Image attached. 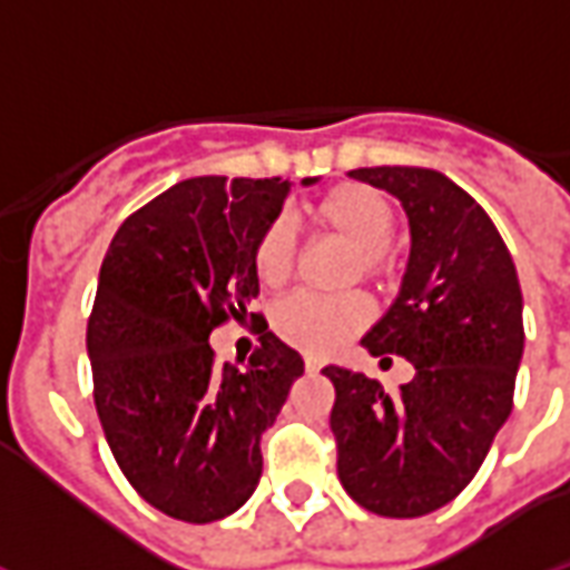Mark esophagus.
<instances>
[{
	"instance_id": "esophagus-1",
	"label": "esophagus",
	"mask_w": 570,
	"mask_h": 570,
	"mask_svg": "<svg viewBox=\"0 0 570 570\" xmlns=\"http://www.w3.org/2000/svg\"><path fill=\"white\" fill-rule=\"evenodd\" d=\"M321 367H324V364H321L317 357H305V370H308V373H317Z\"/></svg>"
}]
</instances>
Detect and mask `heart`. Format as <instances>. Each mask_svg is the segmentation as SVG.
Returning a JSON list of instances; mask_svg holds the SVG:
<instances>
[{
    "instance_id": "1",
    "label": "heart",
    "mask_w": 570,
    "mask_h": 570,
    "mask_svg": "<svg viewBox=\"0 0 570 570\" xmlns=\"http://www.w3.org/2000/svg\"><path fill=\"white\" fill-rule=\"evenodd\" d=\"M308 216L317 228L352 244L354 256L348 265L352 277L361 274L370 281H382L392 272L389 240L395 234V206L382 190L345 181L321 194L312 203ZM293 258H296L293 228L284 218H277L258 234L253 246V272L265 286H281L293 272ZM367 321V298L357 293L330 298L298 293V296L284 298L272 314L274 333L312 357L336 352L342 342L354 336Z\"/></svg>"
}]
</instances>
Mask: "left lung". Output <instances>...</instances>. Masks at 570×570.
I'll return each instance as SVG.
<instances>
[{"instance_id":"1","label":"left lung","mask_w":570,"mask_h":570,"mask_svg":"<svg viewBox=\"0 0 570 570\" xmlns=\"http://www.w3.org/2000/svg\"><path fill=\"white\" fill-rule=\"evenodd\" d=\"M348 175L392 194L407 216L401 289L361 345L373 357H407L413 380L389 395L364 373L324 367L336 389V469L354 503L420 519L475 479L512 413L524 352L519 274L488 213L444 173L373 166Z\"/></svg>"}]
</instances>
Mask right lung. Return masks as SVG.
<instances>
[{"mask_svg": "<svg viewBox=\"0 0 570 570\" xmlns=\"http://www.w3.org/2000/svg\"><path fill=\"white\" fill-rule=\"evenodd\" d=\"M289 188L284 178L178 181L119 225L101 265L86 333L98 420L129 484L178 521H218L253 497L262 432L305 373L268 324L244 370L218 364L209 345L218 324L249 317L253 246Z\"/></svg>", "mask_w": 570, "mask_h": 570, "instance_id": "right-lung-1", "label": "right lung"}]
</instances>
